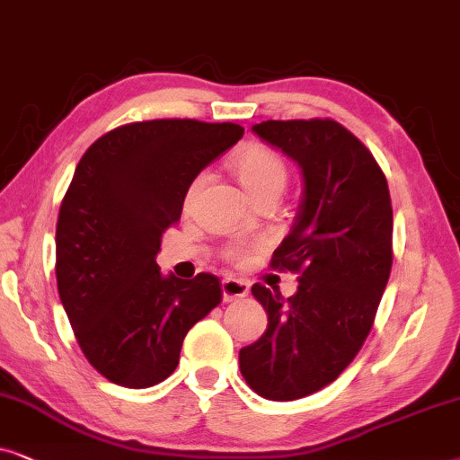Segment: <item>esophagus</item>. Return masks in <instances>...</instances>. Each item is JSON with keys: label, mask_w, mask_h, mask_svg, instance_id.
<instances>
[{"label": "esophagus", "mask_w": 460, "mask_h": 460, "mask_svg": "<svg viewBox=\"0 0 460 460\" xmlns=\"http://www.w3.org/2000/svg\"><path fill=\"white\" fill-rule=\"evenodd\" d=\"M248 292H250L248 281L237 279V278H225L223 279V298H225V303L240 301V298L248 296Z\"/></svg>", "instance_id": "obj_1"}]
</instances>
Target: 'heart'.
Wrapping results in <instances>:
<instances>
[{
  "instance_id": "obj_1",
  "label": "heart",
  "mask_w": 460,
  "mask_h": 460,
  "mask_svg": "<svg viewBox=\"0 0 460 460\" xmlns=\"http://www.w3.org/2000/svg\"><path fill=\"white\" fill-rule=\"evenodd\" d=\"M231 168H234V172L237 179H240L243 189L250 193V198L256 201L269 198V195H275V198H278V195L284 191L288 182V166L284 157L267 145L243 146V149L231 159ZM206 172L198 174L191 181V185H189L185 195L187 206L198 198V193L201 191V187L206 185ZM248 250V243L235 242L231 243V246H226L225 256L229 261H243L246 259Z\"/></svg>"
}]
</instances>
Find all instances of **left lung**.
Returning <instances> with one entry per match:
<instances>
[{
    "mask_svg": "<svg viewBox=\"0 0 460 460\" xmlns=\"http://www.w3.org/2000/svg\"><path fill=\"white\" fill-rule=\"evenodd\" d=\"M303 170L305 191L271 269L298 273L290 298L252 286L265 334L240 351L246 383L290 402L339 378L370 334L394 262L387 179L362 140L334 119H269L252 126Z\"/></svg>",
    "mask_w": 460,
    "mask_h": 460,
    "instance_id": "obj_1",
    "label": "left lung"
}]
</instances>
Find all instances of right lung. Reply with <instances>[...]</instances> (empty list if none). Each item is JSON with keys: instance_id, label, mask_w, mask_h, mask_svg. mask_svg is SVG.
<instances>
[{"instance_id": "add662e5", "label": "right lung", "mask_w": 460, "mask_h": 460, "mask_svg": "<svg viewBox=\"0 0 460 460\" xmlns=\"http://www.w3.org/2000/svg\"><path fill=\"white\" fill-rule=\"evenodd\" d=\"M242 137L231 121H134L79 159L58 212L57 284L85 359L107 381L162 383L189 330L223 298L217 275L164 278L155 256L191 181Z\"/></svg>"}]
</instances>
